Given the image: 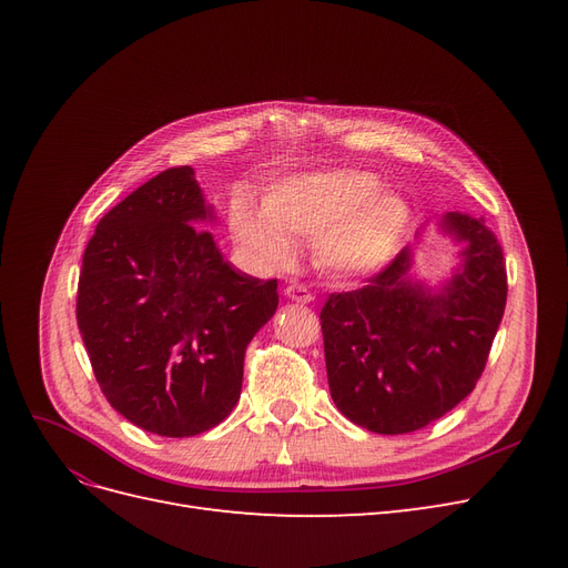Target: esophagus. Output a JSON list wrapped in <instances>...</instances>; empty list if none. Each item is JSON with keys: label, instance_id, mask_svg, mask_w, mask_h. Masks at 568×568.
Instances as JSON below:
<instances>
[{"label": "esophagus", "instance_id": "34e87169", "mask_svg": "<svg viewBox=\"0 0 568 568\" xmlns=\"http://www.w3.org/2000/svg\"><path fill=\"white\" fill-rule=\"evenodd\" d=\"M284 294H286V298H288V301H296V303H301V305L311 303V301L315 298V296L311 294V291H307V288H305V286H301V284H288Z\"/></svg>", "mask_w": 568, "mask_h": 568}]
</instances>
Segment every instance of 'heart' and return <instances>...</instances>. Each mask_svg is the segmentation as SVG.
Wrapping results in <instances>:
<instances>
[{
	"label": "heart",
	"mask_w": 568,
	"mask_h": 568,
	"mask_svg": "<svg viewBox=\"0 0 568 568\" xmlns=\"http://www.w3.org/2000/svg\"><path fill=\"white\" fill-rule=\"evenodd\" d=\"M265 209L232 201L234 236L270 267H288L294 242H317V261L336 274H365L390 261L409 227V203L379 189L365 170L336 168L291 175L265 194Z\"/></svg>",
	"instance_id": "obj_1"
}]
</instances>
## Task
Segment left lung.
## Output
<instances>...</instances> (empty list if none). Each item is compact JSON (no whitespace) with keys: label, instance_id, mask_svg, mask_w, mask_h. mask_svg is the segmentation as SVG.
Wrapping results in <instances>:
<instances>
[{"label":"left lung","instance_id":"8db88e82","mask_svg":"<svg viewBox=\"0 0 568 568\" xmlns=\"http://www.w3.org/2000/svg\"><path fill=\"white\" fill-rule=\"evenodd\" d=\"M436 227L459 244L448 280L415 277L407 246L365 286L322 307L334 405L374 434L417 432L467 398L505 315L503 248L486 220L445 213Z\"/></svg>","mask_w":568,"mask_h":568}]
</instances>
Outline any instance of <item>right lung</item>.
Returning a JSON list of instances; mask_svg holds the SVG:
<instances>
[{
    "mask_svg": "<svg viewBox=\"0 0 568 568\" xmlns=\"http://www.w3.org/2000/svg\"><path fill=\"white\" fill-rule=\"evenodd\" d=\"M194 168L151 178L99 220L82 255L78 329L106 400L144 432L186 438L242 395L244 353L277 280L225 261Z\"/></svg>",
    "mask_w": 568,
    "mask_h": 568,
    "instance_id": "obj_1",
    "label": "right lung"
}]
</instances>
